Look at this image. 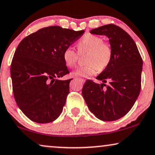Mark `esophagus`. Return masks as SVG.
<instances>
[{
    "label": "esophagus",
    "instance_id": "1",
    "mask_svg": "<svg viewBox=\"0 0 155 155\" xmlns=\"http://www.w3.org/2000/svg\"><path fill=\"white\" fill-rule=\"evenodd\" d=\"M78 80H80V81H81L82 82H83V83H84V82H85V80H84V79H82V78H78Z\"/></svg>",
    "mask_w": 155,
    "mask_h": 155
}]
</instances>
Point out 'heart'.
I'll use <instances>...</instances> for the list:
<instances>
[{
  "mask_svg": "<svg viewBox=\"0 0 155 155\" xmlns=\"http://www.w3.org/2000/svg\"><path fill=\"white\" fill-rule=\"evenodd\" d=\"M78 47L80 53L88 51L85 59L87 65L73 72V76L87 78L94 75L98 70H104L111 62L112 57L111 48L104 43L103 39L98 36L91 34L86 35L78 42ZM63 58L68 67L73 68L77 63L78 54L73 48L68 46L63 51Z\"/></svg>",
  "mask_w": 155,
  "mask_h": 155,
  "instance_id": "obj_1",
  "label": "heart"
}]
</instances>
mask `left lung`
<instances>
[{
	"label": "left lung",
	"instance_id": "obj_1",
	"mask_svg": "<svg viewBox=\"0 0 155 155\" xmlns=\"http://www.w3.org/2000/svg\"><path fill=\"white\" fill-rule=\"evenodd\" d=\"M90 33L109 38L112 57L109 65L96 78L102 83L87 80L82 94L97 118L113 121L126 115L139 96L143 60L135 41L118 26L104 25ZM107 81L109 84L103 88Z\"/></svg>",
	"mask_w": 155,
	"mask_h": 155
}]
</instances>
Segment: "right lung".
<instances>
[{
    "instance_id": "1",
    "label": "right lung",
    "mask_w": 155,
    "mask_h": 155,
    "mask_svg": "<svg viewBox=\"0 0 155 155\" xmlns=\"http://www.w3.org/2000/svg\"><path fill=\"white\" fill-rule=\"evenodd\" d=\"M84 32L44 27L19 44L10 66L12 90L18 107L32 121L51 123L62 112L71 80L58 79L69 73L63 53Z\"/></svg>"
}]
</instances>
